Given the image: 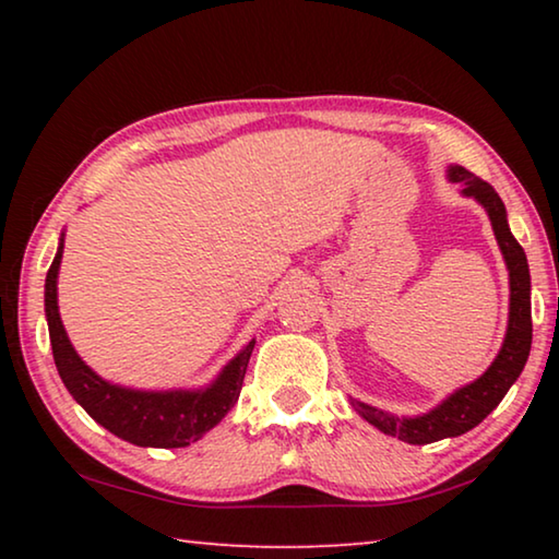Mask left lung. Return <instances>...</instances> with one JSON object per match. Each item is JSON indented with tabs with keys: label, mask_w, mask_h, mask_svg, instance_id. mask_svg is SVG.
Returning a JSON list of instances; mask_svg holds the SVG:
<instances>
[{
	"label": "left lung",
	"mask_w": 559,
	"mask_h": 559,
	"mask_svg": "<svg viewBox=\"0 0 559 559\" xmlns=\"http://www.w3.org/2000/svg\"><path fill=\"white\" fill-rule=\"evenodd\" d=\"M449 182L461 185V194L476 200L484 206L490 226H493L496 241L503 253L506 269H508V283H510V308H508V330L500 345V353L490 362L488 370L473 380L471 384L459 386L451 392L447 400L433 406L427 414L419 416H400L377 409L359 400L349 396V404L355 412L370 421L372 427L380 429L386 437H394L414 447H424V443H433L441 439L461 437V433L478 427L486 416L496 409L500 400L508 394L510 386L523 372L527 362L530 345H533V316H530V269L523 246L515 241L508 226V212L506 204L500 200L498 192L484 179L471 175L466 167L451 165L447 169Z\"/></svg>",
	"instance_id": "left-lung-1"
}]
</instances>
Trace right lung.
I'll list each match as a JSON object with an SVG mask.
<instances>
[{
	"mask_svg": "<svg viewBox=\"0 0 559 559\" xmlns=\"http://www.w3.org/2000/svg\"><path fill=\"white\" fill-rule=\"evenodd\" d=\"M63 236L46 273L44 310L49 323L53 362L66 390L83 409L118 439L150 449H182L200 441L219 424L239 400L246 367L257 340L246 343L214 380L200 390H132L103 380L83 362L71 345L59 313V269L63 259Z\"/></svg>",
	"mask_w": 559,
	"mask_h": 559,
	"instance_id": "right-lung-1",
	"label": "right lung"
}]
</instances>
